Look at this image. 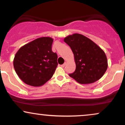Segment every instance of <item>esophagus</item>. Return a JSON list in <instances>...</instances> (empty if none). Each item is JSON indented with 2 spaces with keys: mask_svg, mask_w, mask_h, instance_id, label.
<instances>
[{
  "mask_svg": "<svg viewBox=\"0 0 125 125\" xmlns=\"http://www.w3.org/2000/svg\"><path fill=\"white\" fill-rule=\"evenodd\" d=\"M66 64V62H64L63 64H62V65H61V67H64V66H65Z\"/></svg>",
  "mask_w": 125,
  "mask_h": 125,
  "instance_id": "1",
  "label": "esophagus"
}]
</instances>
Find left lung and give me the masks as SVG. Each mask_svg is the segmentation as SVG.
Here are the masks:
<instances>
[{
	"instance_id": "8db88e82",
	"label": "left lung",
	"mask_w": 125,
	"mask_h": 125,
	"mask_svg": "<svg viewBox=\"0 0 125 125\" xmlns=\"http://www.w3.org/2000/svg\"><path fill=\"white\" fill-rule=\"evenodd\" d=\"M71 48L76 70L69 76L80 84L97 82L103 76L108 68V60L104 51L85 36L73 34L64 38Z\"/></svg>"
}]
</instances>
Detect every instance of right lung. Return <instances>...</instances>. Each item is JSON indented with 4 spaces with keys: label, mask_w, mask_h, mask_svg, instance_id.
I'll list each match as a JSON object with an SVG mask.
<instances>
[{
    "label": "right lung",
    "mask_w": 125,
    "mask_h": 125,
    "mask_svg": "<svg viewBox=\"0 0 125 125\" xmlns=\"http://www.w3.org/2000/svg\"><path fill=\"white\" fill-rule=\"evenodd\" d=\"M53 39L41 37L27 43L14 56L13 66L24 83L40 87L49 80L58 66V56L52 51Z\"/></svg>",
    "instance_id": "add662e5"
}]
</instances>
